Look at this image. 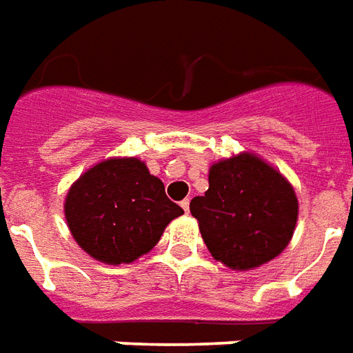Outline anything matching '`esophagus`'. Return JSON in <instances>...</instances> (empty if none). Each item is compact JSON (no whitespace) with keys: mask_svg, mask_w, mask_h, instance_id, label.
I'll use <instances>...</instances> for the list:
<instances>
[{"mask_svg":"<svg viewBox=\"0 0 353 353\" xmlns=\"http://www.w3.org/2000/svg\"><path fill=\"white\" fill-rule=\"evenodd\" d=\"M181 207L184 209V212L190 211V199H184V201H181Z\"/></svg>","mask_w":353,"mask_h":353,"instance_id":"obj_1","label":"esophagus"}]
</instances>
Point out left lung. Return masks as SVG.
I'll return each instance as SVG.
<instances>
[{
    "mask_svg": "<svg viewBox=\"0 0 353 353\" xmlns=\"http://www.w3.org/2000/svg\"><path fill=\"white\" fill-rule=\"evenodd\" d=\"M190 212L214 261L237 272L274 261L299 221L292 184L252 152L226 157L209 169V190L190 201Z\"/></svg>",
    "mask_w": 353,
    "mask_h": 353,
    "instance_id": "obj_1",
    "label": "left lung"
}]
</instances>
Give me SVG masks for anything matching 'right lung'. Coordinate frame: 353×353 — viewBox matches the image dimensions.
<instances>
[{"mask_svg":"<svg viewBox=\"0 0 353 353\" xmlns=\"http://www.w3.org/2000/svg\"><path fill=\"white\" fill-rule=\"evenodd\" d=\"M184 214L139 157H108L70 186L64 216L76 243L94 261L131 264L150 252L167 224Z\"/></svg>","mask_w":353,"mask_h":353,"instance_id":"obj_1","label":"right lung"}]
</instances>
